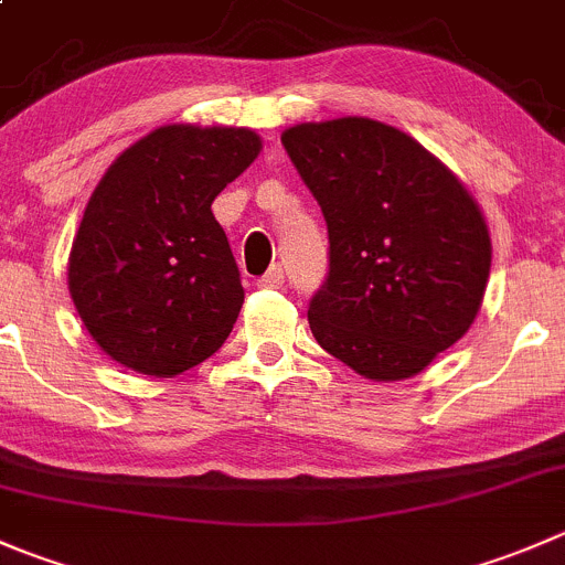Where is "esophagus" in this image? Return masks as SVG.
<instances>
[{"mask_svg": "<svg viewBox=\"0 0 565 565\" xmlns=\"http://www.w3.org/2000/svg\"><path fill=\"white\" fill-rule=\"evenodd\" d=\"M284 284V267L281 265H273L270 270L265 273V276L259 278V281H256V287H262V289H278Z\"/></svg>", "mask_w": 565, "mask_h": 565, "instance_id": "34e87169", "label": "esophagus"}]
</instances>
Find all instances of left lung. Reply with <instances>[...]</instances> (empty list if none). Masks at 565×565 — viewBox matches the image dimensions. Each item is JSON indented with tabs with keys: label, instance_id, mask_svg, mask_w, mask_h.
Instances as JSON below:
<instances>
[{
	"label": "left lung",
	"instance_id": "obj_1",
	"mask_svg": "<svg viewBox=\"0 0 565 565\" xmlns=\"http://www.w3.org/2000/svg\"><path fill=\"white\" fill-rule=\"evenodd\" d=\"M281 143L331 243L311 333L370 381L416 375L483 303L491 237L478 201L425 146L381 120L298 124Z\"/></svg>",
	"mask_w": 565,
	"mask_h": 565
}]
</instances>
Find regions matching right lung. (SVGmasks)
I'll return each instance as SVG.
<instances>
[{
    "label": "right lung",
    "mask_w": 565,
    "mask_h": 565,
    "mask_svg": "<svg viewBox=\"0 0 565 565\" xmlns=\"http://www.w3.org/2000/svg\"><path fill=\"white\" fill-rule=\"evenodd\" d=\"M259 151L243 126L171 124L107 168L71 245L68 292L109 359L171 377L221 350L245 292L212 201Z\"/></svg>",
    "instance_id": "add662e5"
}]
</instances>
